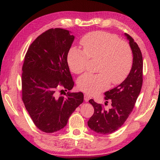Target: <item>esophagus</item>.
Returning a JSON list of instances; mask_svg holds the SVG:
<instances>
[{
    "mask_svg": "<svg viewBox=\"0 0 160 160\" xmlns=\"http://www.w3.org/2000/svg\"><path fill=\"white\" fill-rule=\"evenodd\" d=\"M90 99H91V97L90 95H88V94H85V95H84V99H85V102H88Z\"/></svg>",
    "mask_w": 160,
    "mask_h": 160,
    "instance_id": "34e87169",
    "label": "esophagus"
}]
</instances>
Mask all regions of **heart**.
<instances>
[{
  "label": "heart",
  "instance_id": "obj_1",
  "mask_svg": "<svg viewBox=\"0 0 160 160\" xmlns=\"http://www.w3.org/2000/svg\"><path fill=\"white\" fill-rule=\"evenodd\" d=\"M84 51L71 48L67 61L72 72L82 73L88 66L89 58L98 60L99 74L86 73L78 80L81 91L95 94L113 85L122 82L128 76L132 66V51L125 41L119 40L116 35L109 32L97 31L87 34L81 39Z\"/></svg>",
  "mask_w": 160,
  "mask_h": 160
}]
</instances>
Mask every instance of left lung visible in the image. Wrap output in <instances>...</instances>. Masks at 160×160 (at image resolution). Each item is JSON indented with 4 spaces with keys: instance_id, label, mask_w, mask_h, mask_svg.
Returning <instances> with one entry per match:
<instances>
[{
    "instance_id": "obj_1",
    "label": "left lung",
    "mask_w": 160,
    "mask_h": 160,
    "mask_svg": "<svg viewBox=\"0 0 160 160\" xmlns=\"http://www.w3.org/2000/svg\"><path fill=\"white\" fill-rule=\"evenodd\" d=\"M129 40L133 61L131 71L120 85L104 93V99L112 102V108L106 110L102 104L93 99L89 102L94 107V112L89 119L88 125L91 130L99 134L107 135L117 131L125 123L132 112L140 92L142 85V56L138 45L129 34L125 33Z\"/></svg>"
}]
</instances>
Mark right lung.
Instances as JSON below:
<instances>
[{
	"label": "right lung",
	"mask_w": 160,
	"mask_h": 160,
	"mask_svg": "<svg viewBox=\"0 0 160 160\" xmlns=\"http://www.w3.org/2000/svg\"><path fill=\"white\" fill-rule=\"evenodd\" d=\"M74 39L66 29H49L32 43L25 57L22 99L34 125L48 133L63 128L83 102L81 92L61 96L74 86L67 61Z\"/></svg>",
	"instance_id": "add662e5"
}]
</instances>
